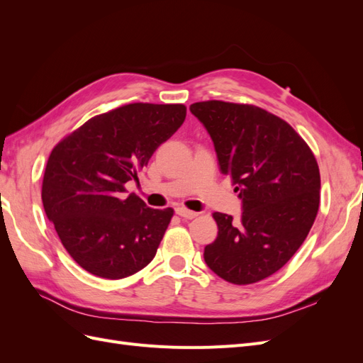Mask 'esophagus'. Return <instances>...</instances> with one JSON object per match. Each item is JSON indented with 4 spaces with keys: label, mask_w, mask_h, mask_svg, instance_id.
Returning a JSON list of instances; mask_svg holds the SVG:
<instances>
[{
    "label": "esophagus",
    "mask_w": 363,
    "mask_h": 363,
    "mask_svg": "<svg viewBox=\"0 0 363 363\" xmlns=\"http://www.w3.org/2000/svg\"><path fill=\"white\" fill-rule=\"evenodd\" d=\"M175 213H177L182 218H186V219H192L195 216H199V213L192 212V211H189V208H186V207H177V208H175Z\"/></svg>",
    "instance_id": "obj_1"
}]
</instances>
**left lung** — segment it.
<instances>
[{"label": "left lung", "instance_id": "1", "mask_svg": "<svg viewBox=\"0 0 363 363\" xmlns=\"http://www.w3.org/2000/svg\"><path fill=\"white\" fill-rule=\"evenodd\" d=\"M211 135L219 168L242 200V215L213 213L218 236L204 260L228 283L251 284L277 272L309 235L320 207L321 177L304 139L257 106L191 104Z\"/></svg>", "mask_w": 363, "mask_h": 363}]
</instances>
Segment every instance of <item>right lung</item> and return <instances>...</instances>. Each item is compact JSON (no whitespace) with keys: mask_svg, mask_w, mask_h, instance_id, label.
I'll return each mask as SVG.
<instances>
[{"mask_svg":"<svg viewBox=\"0 0 363 363\" xmlns=\"http://www.w3.org/2000/svg\"><path fill=\"white\" fill-rule=\"evenodd\" d=\"M183 104L133 103L96 115L52 148L42 203L69 256L96 277L133 276L156 256L174 211L151 208L125 183L180 128Z\"/></svg>","mask_w":363,"mask_h":363,"instance_id":"add662e5","label":"right lung"}]
</instances>
